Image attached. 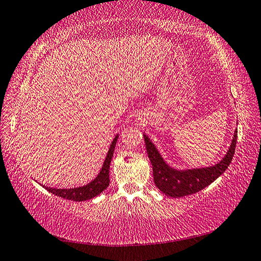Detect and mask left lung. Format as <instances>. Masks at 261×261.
<instances>
[{
	"label": "left lung",
	"mask_w": 261,
	"mask_h": 261,
	"mask_svg": "<svg viewBox=\"0 0 261 261\" xmlns=\"http://www.w3.org/2000/svg\"><path fill=\"white\" fill-rule=\"evenodd\" d=\"M145 145L149 161L153 167V177L156 188L162 193L173 198H179L193 194L208 187L211 183L222 175L232 160L235 153L237 130L233 132L230 146L222 160L214 166L204 168H192V169H175L163 160L160 152L158 151L151 139L144 135Z\"/></svg>",
	"instance_id": "left-lung-1"
}]
</instances>
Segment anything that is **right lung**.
<instances>
[{
	"label": "right lung",
	"instance_id": "right-lung-1",
	"mask_svg": "<svg viewBox=\"0 0 261 261\" xmlns=\"http://www.w3.org/2000/svg\"><path fill=\"white\" fill-rule=\"evenodd\" d=\"M118 139V135L113 139L112 144H110L109 151L107 153V156L105 159V162L102 165V168H101L100 173L98 176L91 180L90 183H87L86 185H83V187L79 188H72V189H56V188H48L42 185L47 191H49L50 193L55 194L57 197L61 198H65V199L69 200H73V201H85L88 199H92L108 188L109 185V167H110V162H112V158L114 154V149L115 146H116V141Z\"/></svg>",
	"mask_w": 261,
	"mask_h": 261
}]
</instances>
